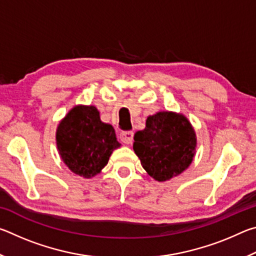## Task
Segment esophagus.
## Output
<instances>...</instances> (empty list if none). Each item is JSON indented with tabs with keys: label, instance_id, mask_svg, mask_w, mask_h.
I'll return each mask as SVG.
<instances>
[{
	"label": "esophagus",
	"instance_id": "34e87169",
	"mask_svg": "<svg viewBox=\"0 0 256 256\" xmlns=\"http://www.w3.org/2000/svg\"><path fill=\"white\" fill-rule=\"evenodd\" d=\"M133 136H134V133L132 131H123L120 133V138L123 144H131L133 141Z\"/></svg>",
	"mask_w": 256,
	"mask_h": 256
}]
</instances>
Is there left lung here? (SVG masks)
<instances>
[{
	"label": "left lung",
	"mask_w": 256,
	"mask_h": 256,
	"mask_svg": "<svg viewBox=\"0 0 256 256\" xmlns=\"http://www.w3.org/2000/svg\"><path fill=\"white\" fill-rule=\"evenodd\" d=\"M196 148L193 126L177 112H159L149 116L146 128L134 134V152L144 170L158 182L182 174L192 164Z\"/></svg>",
	"instance_id": "1"
}]
</instances>
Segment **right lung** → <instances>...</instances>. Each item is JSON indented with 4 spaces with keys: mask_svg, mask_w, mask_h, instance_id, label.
I'll return each instance as SVG.
<instances>
[{
    "mask_svg": "<svg viewBox=\"0 0 256 256\" xmlns=\"http://www.w3.org/2000/svg\"><path fill=\"white\" fill-rule=\"evenodd\" d=\"M56 146L68 170L92 178L102 172L120 144L114 128L102 122L96 107L78 105L60 122Z\"/></svg>",
    "mask_w": 256,
    "mask_h": 256,
    "instance_id": "right-lung-1",
    "label": "right lung"
}]
</instances>
